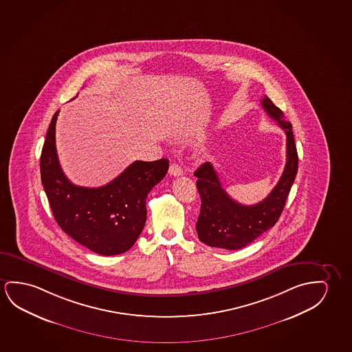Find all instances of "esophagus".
<instances>
[{
    "label": "esophagus",
    "mask_w": 352,
    "mask_h": 352,
    "mask_svg": "<svg viewBox=\"0 0 352 352\" xmlns=\"http://www.w3.org/2000/svg\"><path fill=\"white\" fill-rule=\"evenodd\" d=\"M168 173L173 176H181L184 173V170L179 166V164L173 163L168 168Z\"/></svg>",
    "instance_id": "esophagus-1"
}]
</instances>
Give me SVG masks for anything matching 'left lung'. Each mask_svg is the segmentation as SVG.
<instances>
[{"label": "left lung", "instance_id": "left-lung-1", "mask_svg": "<svg viewBox=\"0 0 352 352\" xmlns=\"http://www.w3.org/2000/svg\"><path fill=\"white\" fill-rule=\"evenodd\" d=\"M261 105L287 135L285 168L272 192L263 201L254 205H243L232 199L222 188L215 168L210 163H204L195 170V176L198 179L197 188L201 198L195 227L199 241L209 247L228 250L247 247L276 225L294 184L299 159L292 124L284 120L282 111L266 96L261 100Z\"/></svg>", "mask_w": 352, "mask_h": 352}]
</instances>
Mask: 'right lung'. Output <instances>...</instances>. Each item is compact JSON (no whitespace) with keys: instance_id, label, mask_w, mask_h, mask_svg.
I'll use <instances>...</instances> for the list:
<instances>
[{"instance_id":"obj_1","label":"right lung","mask_w":352,"mask_h":352,"mask_svg":"<svg viewBox=\"0 0 352 352\" xmlns=\"http://www.w3.org/2000/svg\"><path fill=\"white\" fill-rule=\"evenodd\" d=\"M54 113L40 159L41 181L53 216L74 241L100 255L127 252L147 220L148 193L168 173V159L136 160L105 186L87 188L72 184L58 160Z\"/></svg>"}]
</instances>
